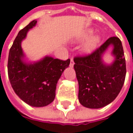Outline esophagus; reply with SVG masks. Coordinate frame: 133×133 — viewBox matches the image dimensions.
<instances>
[{"label": "esophagus", "mask_w": 133, "mask_h": 133, "mask_svg": "<svg viewBox=\"0 0 133 133\" xmlns=\"http://www.w3.org/2000/svg\"><path fill=\"white\" fill-rule=\"evenodd\" d=\"M73 65H74V61H73V59H72V58H71V60H70V67L72 68Z\"/></svg>", "instance_id": "obj_1"}]
</instances>
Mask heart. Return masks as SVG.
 <instances>
[{
	"label": "heart",
	"instance_id": "obj_1",
	"mask_svg": "<svg viewBox=\"0 0 133 133\" xmlns=\"http://www.w3.org/2000/svg\"><path fill=\"white\" fill-rule=\"evenodd\" d=\"M88 35L86 34L85 36ZM100 41V38L98 36H93L91 38H90L89 40L88 41V42L85 44V45L84 47V50L87 51V52H90L93 50L95 49L96 45H98V43Z\"/></svg>",
	"mask_w": 133,
	"mask_h": 133
}]
</instances>
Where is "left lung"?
Returning <instances> with one entry per match:
<instances>
[{
  "label": "left lung",
  "instance_id": "obj_1",
  "mask_svg": "<svg viewBox=\"0 0 133 133\" xmlns=\"http://www.w3.org/2000/svg\"><path fill=\"white\" fill-rule=\"evenodd\" d=\"M114 45L116 61L111 66L103 64L101 55ZM74 69L79 84L78 99L88 108H100L116 98L123 86L126 75L125 58L122 43L111 37L88 55L74 58Z\"/></svg>",
  "mask_w": 133,
  "mask_h": 133
}]
</instances>
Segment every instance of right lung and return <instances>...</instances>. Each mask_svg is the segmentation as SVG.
I'll list each match as a JSON object with an SVG mask.
<instances>
[{"instance_id":"1","label":"right lung","mask_w":133,"mask_h":133,"mask_svg":"<svg viewBox=\"0 0 133 133\" xmlns=\"http://www.w3.org/2000/svg\"><path fill=\"white\" fill-rule=\"evenodd\" d=\"M36 23L35 20L30 22L20 30L14 40L9 51L8 74L11 86L21 100L33 107H43L55 99L57 83L64 70L69 65L70 60L45 57L34 64L22 61L21 41Z\"/></svg>"}]
</instances>
